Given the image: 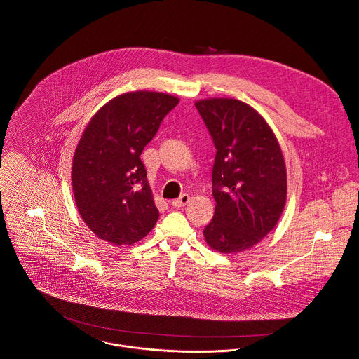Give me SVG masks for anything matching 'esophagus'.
I'll return each mask as SVG.
<instances>
[{"mask_svg":"<svg viewBox=\"0 0 359 359\" xmlns=\"http://www.w3.org/2000/svg\"><path fill=\"white\" fill-rule=\"evenodd\" d=\"M190 201V196L187 194V193H183L179 198H175L173 201H172V204L175 208H183V206H186V204Z\"/></svg>","mask_w":359,"mask_h":359,"instance_id":"34e87169","label":"esophagus"}]
</instances>
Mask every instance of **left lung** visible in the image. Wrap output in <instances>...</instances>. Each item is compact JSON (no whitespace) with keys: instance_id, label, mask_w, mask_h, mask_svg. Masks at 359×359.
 <instances>
[{"instance_id":"obj_1","label":"left lung","mask_w":359,"mask_h":359,"mask_svg":"<svg viewBox=\"0 0 359 359\" xmlns=\"http://www.w3.org/2000/svg\"><path fill=\"white\" fill-rule=\"evenodd\" d=\"M216 146V210L203 234L219 252H238L260 243L280 220L287 172L278 140L264 118L237 99L196 102Z\"/></svg>"}]
</instances>
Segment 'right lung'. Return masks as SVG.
Masks as SVG:
<instances>
[{
	"label": "right lung",
	"instance_id": "obj_1",
	"mask_svg": "<svg viewBox=\"0 0 359 359\" xmlns=\"http://www.w3.org/2000/svg\"><path fill=\"white\" fill-rule=\"evenodd\" d=\"M179 97L149 90L119 95L102 107L85 128L72 162L78 212L96 237L112 244L142 240L159 210L140 161Z\"/></svg>",
	"mask_w": 359,
	"mask_h": 359
}]
</instances>
